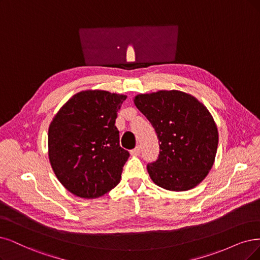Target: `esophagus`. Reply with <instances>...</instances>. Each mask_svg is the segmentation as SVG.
<instances>
[{
  "instance_id": "34e87169",
  "label": "esophagus",
  "mask_w": 260,
  "mask_h": 260,
  "mask_svg": "<svg viewBox=\"0 0 260 260\" xmlns=\"http://www.w3.org/2000/svg\"><path fill=\"white\" fill-rule=\"evenodd\" d=\"M131 154H132L133 156H138V155L140 154V147L137 146L135 149H133V150L131 151Z\"/></svg>"
}]
</instances>
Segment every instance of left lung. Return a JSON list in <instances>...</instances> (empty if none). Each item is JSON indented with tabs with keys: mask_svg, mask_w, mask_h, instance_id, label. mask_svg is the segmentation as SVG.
I'll return each instance as SVG.
<instances>
[{
	"mask_svg": "<svg viewBox=\"0 0 260 260\" xmlns=\"http://www.w3.org/2000/svg\"><path fill=\"white\" fill-rule=\"evenodd\" d=\"M159 140V155L147 169L151 180L167 190L196 187L212 168L218 131L212 114L195 96L160 90L134 98Z\"/></svg>",
	"mask_w": 260,
	"mask_h": 260,
	"instance_id": "left-lung-1",
	"label": "left lung"
}]
</instances>
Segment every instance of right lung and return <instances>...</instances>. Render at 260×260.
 Returning a JSON list of instances; mask_svg holds the SVG:
<instances>
[{
  "label": "right lung",
  "mask_w": 260,
  "mask_h": 260,
  "mask_svg": "<svg viewBox=\"0 0 260 260\" xmlns=\"http://www.w3.org/2000/svg\"><path fill=\"white\" fill-rule=\"evenodd\" d=\"M127 96L104 90L73 95L48 129V155L55 177L72 194L102 197L119 184L129 153L120 147L115 119Z\"/></svg>",
  "instance_id": "add662e5"
}]
</instances>
